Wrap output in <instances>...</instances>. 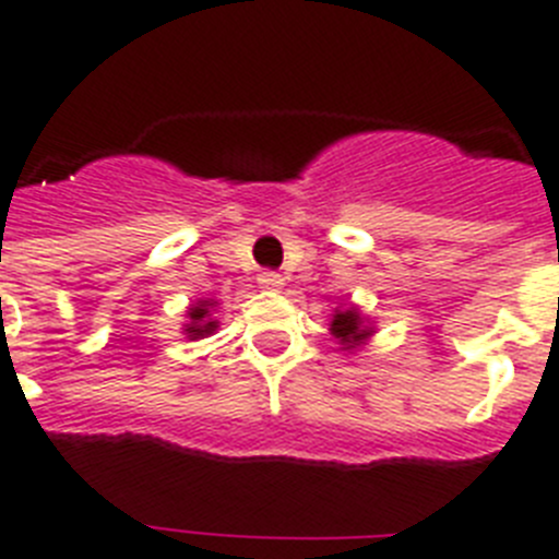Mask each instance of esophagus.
Returning a JSON list of instances; mask_svg holds the SVG:
<instances>
[{"label":"esophagus","instance_id":"esophagus-1","mask_svg":"<svg viewBox=\"0 0 559 559\" xmlns=\"http://www.w3.org/2000/svg\"><path fill=\"white\" fill-rule=\"evenodd\" d=\"M259 284H261V289H281L284 278H281L278 273H273V270H264V273L259 275Z\"/></svg>","mask_w":559,"mask_h":559}]
</instances>
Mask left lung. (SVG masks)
Instances as JSON below:
<instances>
[{
  "mask_svg": "<svg viewBox=\"0 0 559 559\" xmlns=\"http://www.w3.org/2000/svg\"><path fill=\"white\" fill-rule=\"evenodd\" d=\"M332 334L340 340V346L343 348H357L371 337L373 329L368 326L366 318L360 314V309L346 307V309H334Z\"/></svg>",
  "mask_w": 559,
  "mask_h": 559,
  "instance_id": "8db88e82",
  "label": "left lung"
}]
</instances>
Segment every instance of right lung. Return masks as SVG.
Here are the masks:
<instances>
[{"instance_id":"obj_1","label":"right lung","mask_w":559,"mask_h":559,"mask_svg":"<svg viewBox=\"0 0 559 559\" xmlns=\"http://www.w3.org/2000/svg\"><path fill=\"white\" fill-rule=\"evenodd\" d=\"M211 309H213V300H199L188 309V323H186V334L191 340L199 337H207L219 329V320L211 318Z\"/></svg>"}]
</instances>
